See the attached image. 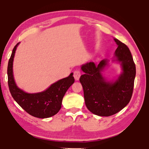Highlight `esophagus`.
<instances>
[{"label": "esophagus", "instance_id": "1", "mask_svg": "<svg viewBox=\"0 0 149 149\" xmlns=\"http://www.w3.org/2000/svg\"><path fill=\"white\" fill-rule=\"evenodd\" d=\"M80 76H81V72L79 71V70H75V71H74V77L75 80L76 81L79 80Z\"/></svg>", "mask_w": 149, "mask_h": 149}]
</instances>
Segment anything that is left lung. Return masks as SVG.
<instances>
[{"mask_svg": "<svg viewBox=\"0 0 149 149\" xmlns=\"http://www.w3.org/2000/svg\"><path fill=\"white\" fill-rule=\"evenodd\" d=\"M118 48L116 60L120 62L122 73L115 81H108L101 72L108 64L107 60L98 65L88 62L82 65L85 74L79 81L84 89L85 105L90 112L100 116H110L122 110L130 102L133 94L136 74L135 64L126 45L114 39Z\"/></svg>", "mask_w": 149, "mask_h": 149, "instance_id": "left-lung-1", "label": "left lung"}]
</instances>
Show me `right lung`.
<instances>
[{
    "label": "right lung",
    "mask_w": 149,
    "mask_h": 149,
    "mask_svg": "<svg viewBox=\"0 0 149 149\" xmlns=\"http://www.w3.org/2000/svg\"><path fill=\"white\" fill-rule=\"evenodd\" d=\"M17 43L10 58L7 74L9 90L13 99L30 115L39 118H47L56 114L61 108L62 101L65 92L74 83L73 73L52 84L44 91L37 93H27L20 89L15 83L13 75V60Z\"/></svg>",
    "instance_id": "1"
}]
</instances>
